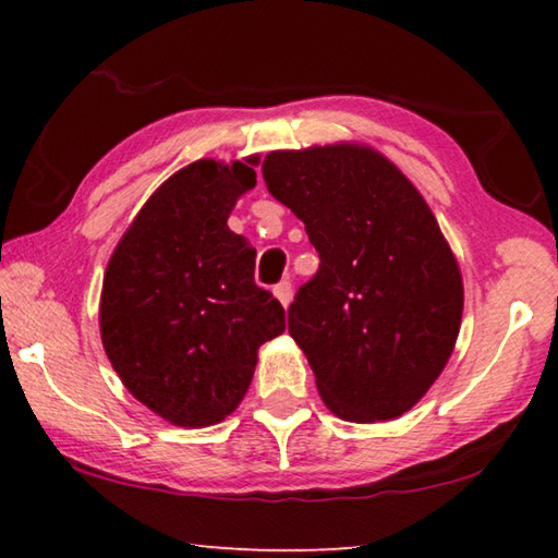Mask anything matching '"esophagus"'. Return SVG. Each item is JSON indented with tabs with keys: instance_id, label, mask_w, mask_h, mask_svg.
<instances>
[{
	"instance_id": "obj_1",
	"label": "esophagus",
	"mask_w": 558,
	"mask_h": 558,
	"mask_svg": "<svg viewBox=\"0 0 558 558\" xmlns=\"http://www.w3.org/2000/svg\"><path fill=\"white\" fill-rule=\"evenodd\" d=\"M272 292H276V298L280 300V305L288 307L290 300H292V282L290 280H280L278 286L272 288Z\"/></svg>"
}]
</instances>
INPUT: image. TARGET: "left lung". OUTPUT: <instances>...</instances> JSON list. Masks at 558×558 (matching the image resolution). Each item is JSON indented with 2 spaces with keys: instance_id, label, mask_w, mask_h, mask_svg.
<instances>
[{
  "instance_id": "8db88e82",
  "label": "left lung",
  "mask_w": 558,
  "mask_h": 558,
  "mask_svg": "<svg viewBox=\"0 0 558 558\" xmlns=\"http://www.w3.org/2000/svg\"><path fill=\"white\" fill-rule=\"evenodd\" d=\"M263 179L319 253L288 332L327 409L354 423L405 413L460 332L462 278L436 216L389 159L356 145L270 153Z\"/></svg>"
}]
</instances>
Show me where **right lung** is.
<instances>
[{
    "instance_id": "add662e5",
    "label": "right lung",
    "mask_w": 558,
    "mask_h": 558,
    "mask_svg": "<svg viewBox=\"0 0 558 558\" xmlns=\"http://www.w3.org/2000/svg\"><path fill=\"white\" fill-rule=\"evenodd\" d=\"M248 165L199 159L169 177L102 280L100 335L112 369L177 426H214L233 413L258 347L286 329V310L253 280L256 248L226 226L235 199L256 186Z\"/></svg>"
}]
</instances>
